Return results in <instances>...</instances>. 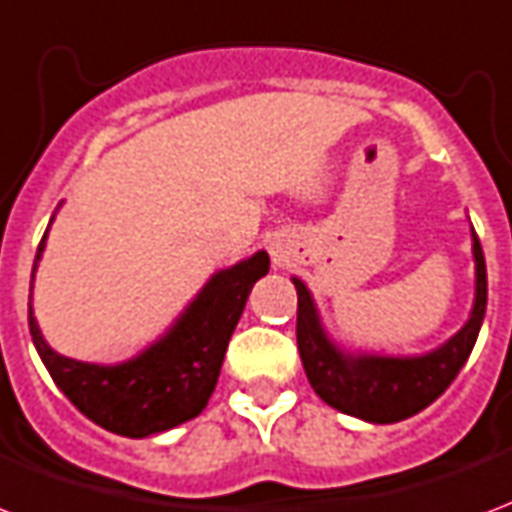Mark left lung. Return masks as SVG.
I'll use <instances>...</instances> for the list:
<instances>
[{
	"label": "left lung",
	"instance_id": "left-lung-1",
	"mask_svg": "<svg viewBox=\"0 0 512 512\" xmlns=\"http://www.w3.org/2000/svg\"><path fill=\"white\" fill-rule=\"evenodd\" d=\"M472 259H475V299H472L470 318L443 345L418 356L351 353L340 348L326 332L310 288L299 278H291L297 286L299 356L315 394L334 410L370 424H397L432 405L451 386L464 361L470 359L486 315V302H489L486 259L475 229H472Z\"/></svg>",
	"mask_w": 512,
	"mask_h": 512
}]
</instances>
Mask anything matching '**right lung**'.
I'll use <instances>...</instances> for the list:
<instances>
[{
  "mask_svg": "<svg viewBox=\"0 0 512 512\" xmlns=\"http://www.w3.org/2000/svg\"><path fill=\"white\" fill-rule=\"evenodd\" d=\"M51 224L37 248L32 283ZM267 272V251H256L248 259L218 270L159 340L118 364L78 361L53 351L42 337L32 305L29 332L53 383L83 416L107 432L140 440L186 424L205 410L248 294Z\"/></svg>",
  "mask_w": 512,
  "mask_h": 512,
  "instance_id": "add662e5",
  "label": "right lung"
}]
</instances>
